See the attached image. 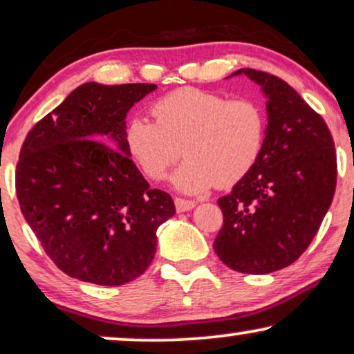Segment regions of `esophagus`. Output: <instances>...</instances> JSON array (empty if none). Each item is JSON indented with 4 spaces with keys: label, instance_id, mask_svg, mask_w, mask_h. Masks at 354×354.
<instances>
[{
    "label": "esophagus",
    "instance_id": "34e87169",
    "mask_svg": "<svg viewBox=\"0 0 354 354\" xmlns=\"http://www.w3.org/2000/svg\"><path fill=\"white\" fill-rule=\"evenodd\" d=\"M174 203H176L177 212H189L195 207L194 200H187V198H180V197L174 198Z\"/></svg>",
    "mask_w": 354,
    "mask_h": 354
}]
</instances>
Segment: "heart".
Segmentation results:
<instances>
[{
    "label": "heart",
    "mask_w": 354,
    "mask_h": 354,
    "mask_svg": "<svg viewBox=\"0 0 354 354\" xmlns=\"http://www.w3.org/2000/svg\"><path fill=\"white\" fill-rule=\"evenodd\" d=\"M151 116L126 124L124 151L149 180H162L182 151L174 184L190 194L236 185L263 152L266 115L254 100L178 88L157 98Z\"/></svg>",
    "instance_id": "b5f03b06"
}]
</instances>
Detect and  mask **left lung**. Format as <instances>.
<instances>
[{
  "mask_svg": "<svg viewBox=\"0 0 354 354\" xmlns=\"http://www.w3.org/2000/svg\"><path fill=\"white\" fill-rule=\"evenodd\" d=\"M268 97L259 160L218 200L223 226L215 252L233 270L269 274L302 256L328 212L337 187V151L324 118L286 82L241 68Z\"/></svg>",
  "mask_w": 354,
  "mask_h": 354,
  "instance_id": "left-lung-1",
  "label": "left lung"
}]
</instances>
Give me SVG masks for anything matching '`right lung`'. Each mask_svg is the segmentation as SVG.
I'll list each match as a JSON object with an SVG mask.
<instances>
[{
    "instance_id": "right-lung-1",
    "label": "right lung",
    "mask_w": 354,
    "mask_h": 354,
    "mask_svg": "<svg viewBox=\"0 0 354 354\" xmlns=\"http://www.w3.org/2000/svg\"><path fill=\"white\" fill-rule=\"evenodd\" d=\"M152 90L80 85L21 146L17 202L67 276L98 286L134 281L154 259L159 225L176 213L172 197L151 189L123 146L126 113Z\"/></svg>"
}]
</instances>
